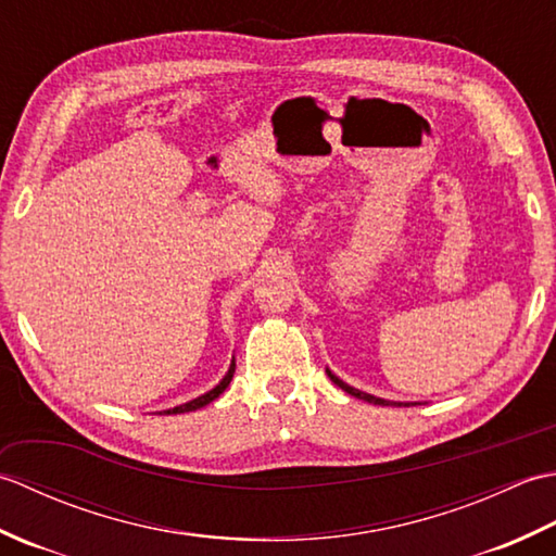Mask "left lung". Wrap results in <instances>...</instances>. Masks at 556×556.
I'll list each match as a JSON object with an SVG mask.
<instances>
[{
    "instance_id": "8db88e82",
    "label": "left lung",
    "mask_w": 556,
    "mask_h": 556,
    "mask_svg": "<svg viewBox=\"0 0 556 556\" xmlns=\"http://www.w3.org/2000/svg\"><path fill=\"white\" fill-rule=\"evenodd\" d=\"M327 375H329V380H332L337 387L344 389L346 394L356 396V399H363V401H368V404H375V406H389V401H384V399H380V396H372V394H365V392H361V389L346 384L344 380H339V377H337L332 370H329V368H327Z\"/></svg>"
}]
</instances>
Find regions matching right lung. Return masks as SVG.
<instances>
[{
  "label": "right lung",
  "mask_w": 556,
  "mask_h": 556,
  "mask_svg": "<svg viewBox=\"0 0 556 556\" xmlns=\"http://www.w3.org/2000/svg\"><path fill=\"white\" fill-rule=\"evenodd\" d=\"M233 372H236V361L231 358V365H229V370H227V375L222 377L219 380V384H215L210 389V392H205V394H200L198 399H191V401H186V404H181V406H174V408H169V410H164L167 413V416H172V413H188V410H198V408H203V406H207L210 401H215L224 389L229 387V382H231V377H233Z\"/></svg>",
  "instance_id": "right-lung-1"
}]
</instances>
